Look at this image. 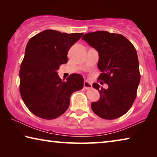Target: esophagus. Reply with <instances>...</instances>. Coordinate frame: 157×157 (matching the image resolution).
<instances>
[{"instance_id":"esophagus-1","label":"esophagus","mask_w":157,"mask_h":157,"mask_svg":"<svg viewBox=\"0 0 157 157\" xmlns=\"http://www.w3.org/2000/svg\"><path fill=\"white\" fill-rule=\"evenodd\" d=\"M91 87H92V85L90 82H89L88 81L84 82V88H85L86 89H91Z\"/></svg>"}]
</instances>
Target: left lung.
Here are the masks:
<instances>
[{
  "mask_svg": "<svg viewBox=\"0 0 157 157\" xmlns=\"http://www.w3.org/2000/svg\"><path fill=\"white\" fill-rule=\"evenodd\" d=\"M82 39L98 51V67L102 72L98 79L108 84L107 89H100L99 84H93L100 97L91 103L92 110L102 118H118L128 111L136 97L140 79L136 50L120 34L97 31Z\"/></svg>",
  "mask_w": 157,
  "mask_h": 157,
  "instance_id": "left-lung-1",
  "label": "left lung"
}]
</instances>
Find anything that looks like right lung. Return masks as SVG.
I'll return each instance as SVG.
<instances>
[{
    "mask_svg": "<svg viewBox=\"0 0 157 157\" xmlns=\"http://www.w3.org/2000/svg\"><path fill=\"white\" fill-rule=\"evenodd\" d=\"M82 34L46 30L28 42L19 89L26 107L35 116L47 120L60 116L68 108L71 94L83 88L81 75L71 74L62 81L57 72L61 64L68 62L69 49Z\"/></svg>",
    "mask_w": 157,
    "mask_h": 157,
    "instance_id": "add662e5",
    "label": "right lung"
}]
</instances>
